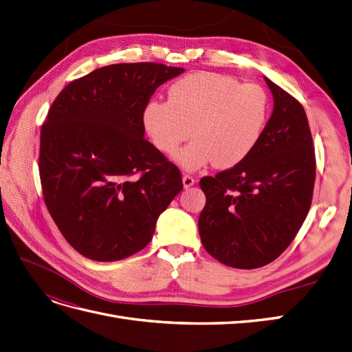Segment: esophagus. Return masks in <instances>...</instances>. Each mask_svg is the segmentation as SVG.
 <instances>
[{
	"label": "esophagus",
	"instance_id": "1",
	"mask_svg": "<svg viewBox=\"0 0 352 352\" xmlns=\"http://www.w3.org/2000/svg\"><path fill=\"white\" fill-rule=\"evenodd\" d=\"M182 182H184L185 188H189V186H192L195 184V179H194V176H190V175H184Z\"/></svg>",
	"mask_w": 352,
	"mask_h": 352
}]
</instances>
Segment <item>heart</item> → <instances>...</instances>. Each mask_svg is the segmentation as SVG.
Instances as JSON below:
<instances>
[{
    "label": "heart",
    "instance_id": "1",
    "mask_svg": "<svg viewBox=\"0 0 352 352\" xmlns=\"http://www.w3.org/2000/svg\"><path fill=\"white\" fill-rule=\"evenodd\" d=\"M269 114V95L260 85L197 72L170 87L168 102L148 104L144 124L157 150L166 155H173L192 133L195 141L175 157L185 170L211 162L217 168H230L257 146Z\"/></svg>",
    "mask_w": 352,
    "mask_h": 352
}]
</instances>
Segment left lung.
Wrapping results in <instances>:
<instances>
[{
	"mask_svg": "<svg viewBox=\"0 0 352 352\" xmlns=\"http://www.w3.org/2000/svg\"><path fill=\"white\" fill-rule=\"evenodd\" d=\"M274 109L257 146L235 167L206 176L201 242L220 263L257 269L289 247L311 206L316 154L304 107L270 79Z\"/></svg>",
	"mask_w": 352,
	"mask_h": 352,
	"instance_id": "obj_1",
	"label": "left lung"
}]
</instances>
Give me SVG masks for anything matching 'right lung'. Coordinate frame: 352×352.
Here are the masks:
<instances>
[{
    "instance_id": "right-lung-1",
    "label": "right lung",
    "mask_w": 352,
    "mask_h": 352,
    "mask_svg": "<svg viewBox=\"0 0 352 352\" xmlns=\"http://www.w3.org/2000/svg\"><path fill=\"white\" fill-rule=\"evenodd\" d=\"M182 72L162 63L105 66L70 82L52 102L41 127L42 195L83 257L119 261L145 248L184 189L180 170L144 138L153 94Z\"/></svg>"
}]
</instances>
